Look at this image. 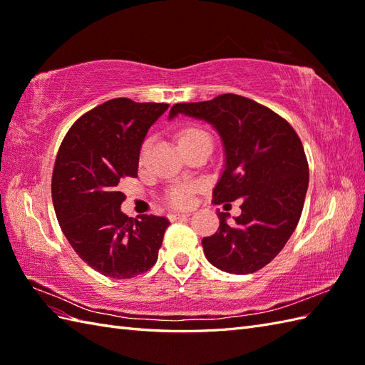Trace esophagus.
Here are the masks:
<instances>
[{
	"mask_svg": "<svg viewBox=\"0 0 365 365\" xmlns=\"http://www.w3.org/2000/svg\"><path fill=\"white\" fill-rule=\"evenodd\" d=\"M190 213H169L168 217L169 221H177V219H185V217H190Z\"/></svg>",
	"mask_w": 365,
	"mask_h": 365,
	"instance_id": "34e87169",
	"label": "esophagus"
}]
</instances>
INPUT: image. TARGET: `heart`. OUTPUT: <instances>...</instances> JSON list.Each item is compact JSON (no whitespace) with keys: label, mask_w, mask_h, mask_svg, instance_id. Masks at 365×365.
Returning a JSON list of instances; mask_svg holds the SVG:
<instances>
[{"label":"heart","mask_w":365,"mask_h":365,"mask_svg":"<svg viewBox=\"0 0 365 365\" xmlns=\"http://www.w3.org/2000/svg\"><path fill=\"white\" fill-rule=\"evenodd\" d=\"M202 141H211V138L205 130H202L197 125H185L177 132V143H179V148L190 146V144H196ZM194 190H196L194 185H174L173 188L166 192V202L175 208L188 207L192 200Z\"/></svg>","instance_id":"obj_1"}]
</instances>
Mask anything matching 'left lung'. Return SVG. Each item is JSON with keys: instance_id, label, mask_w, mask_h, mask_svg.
Wrapping results in <instances>:
<instances>
[{"instance_id": "8db88e82", "label": "left lung", "mask_w": 365, "mask_h": 365, "mask_svg": "<svg viewBox=\"0 0 365 365\" xmlns=\"http://www.w3.org/2000/svg\"><path fill=\"white\" fill-rule=\"evenodd\" d=\"M179 113L207 121L222 140L225 163L213 203L241 199L233 224L217 211L219 228L202 240L203 253L224 272H257L282 252L300 221L309 169L299 135L270 108L232 93L175 104L169 118Z\"/></svg>"}]
</instances>
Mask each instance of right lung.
<instances>
[{"label":"right lung","mask_w":365,"mask_h":365,"mask_svg":"<svg viewBox=\"0 0 365 365\" xmlns=\"http://www.w3.org/2000/svg\"><path fill=\"white\" fill-rule=\"evenodd\" d=\"M168 107L110 99L82 115L57 152L51 183L57 221L74 252L106 277H137L158 258L169 221L124 215L120 183L137 177L144 137Z\"/></svg>","instance_id":"1"}]
</instances>
